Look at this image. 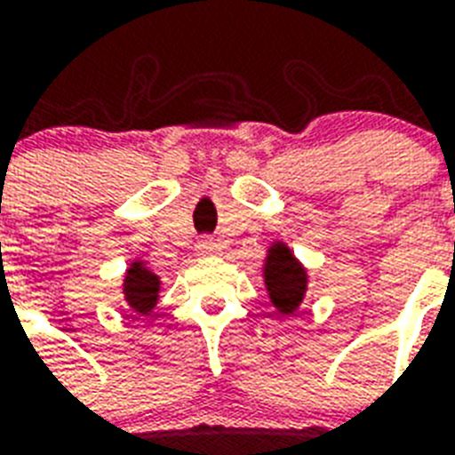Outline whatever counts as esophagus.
<instances>
[{"mask_svg": "<svg viewBox=\"0 0 455 455\" xmlns=\"http://www.w3.org/2000/svg\"><path fill=\"white\" fill-rule=\"evenodd\" d=\"M198 252L200 255H217V252H220V245H217L212 238H203V241H198Z\"/></svg>", "mask_w": 455, "mask_h": 455, "instance_id": "1", "label": "esophagus"}]
</instances>
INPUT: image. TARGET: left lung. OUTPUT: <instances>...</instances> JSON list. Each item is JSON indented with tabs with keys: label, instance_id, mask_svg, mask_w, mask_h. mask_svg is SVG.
<instances>
[{
	"label": "left lung",
	"instance_id": "1",
	"mask_svg": "<svg viewBox=\"0 0 455 455\" xmlns=\"http://www.w3.org/2000/svg\"><path fill=\"white\" fill-rule=\"evenodd\" d=\"M264 285L278 314L292 316L307 295L309 276L295 252L283 241L271 243L264 259Z\"/></svg>",
	"mask_w": 455,
	"mask_h": 455
}]
</instances>
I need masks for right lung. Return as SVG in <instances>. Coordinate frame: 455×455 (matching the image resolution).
Masks as SVG:
<instances>
[{
    "instance_id": "add662e5",
    "label": "right lung",
    "mask_w": 455,
    "mask_h": 455,
    "mask_svg": "<svg viewBox=\"0 0 455 455\" xmlns=\"http://www.w3.org/2000/svg\"><path fill=\"white\" fill-rule=\"evenodd\" d=\"M160 285H163L160 276L146 267L144 259H132L123 283L124 302L130 304L132 311L148 316L156 309L157 298H160Z\"/></svg>"
}]
</instances>
